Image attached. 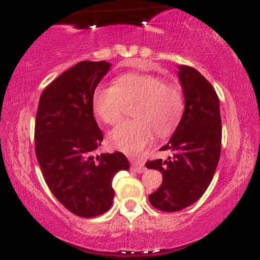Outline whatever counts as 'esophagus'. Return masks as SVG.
<instances>
[{
  "instance_id": "34e87169",
  "label": "esophagus",
  "mask_w": 260,
  "mask_h": 260,
  "mask_svg": "<svg viewBox=\"0 0 260 260\" xmlns=\"http://www.w3.org/2000/svg\"><path fill=\"white\" fill-rule=\"evenodd\" d=\"M131 169L136 173H143L145 170V167L142 162L135 161V162H133V165H131Z\"/></svg>"
}]
</instances>
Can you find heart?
<instances>
[{"instance_id":"heart-1","label":"heart","mask_w":260,"mask_h":260,"mask_svg":"<svg viewBox=\"0 0 260 260\" xmlns=\"http://www.w3.org/2000/svg\"><path fill=\"white\" fill-rule=\"evenodd\" d=\"M135 119L120 123L110 131L109 143L126 154H136L156 136H168L179 125L184 99L177 84L167 83L155 74L126 73L113 86H99L92 97L94 113L110 125L118 123L125 105L134 104Z\"/></svg>"}]
</instances>
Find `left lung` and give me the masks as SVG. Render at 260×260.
<instances>
[{
	"mask_svg": "<svg viewBox=\"0 0 260 260\" xmlns=\"http://www.w3.org/2000/svg\"><path fill=\"white\" fill-rule=\"evenodd\" d=\"M184 112L168 143L161 150L173 152L167 159L145 163L162 173V184L149 201L163 212H177L193 205L214 176L221 151V117L218 94L200 72L179 66Z\"/></svg>",
	"mask_w": 260,
	"mask_h": 260,
	"instance_id": "left-lung-1",
	"label": "left lung"
}]
</instances>
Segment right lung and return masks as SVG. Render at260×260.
Instances as JSON below:
<instances>
[{
  "label": "right lung",
  "mask_w": 260,
  "mask_h": 260,
  "mask_svg": "<svg viewBox=\"0 0 260 260\" xmlns=\"http://www.w3.org/2000/svg\"><path fill=\"white\" fill-rule=\"evenodd\" d=\"M108 61H80L42 92L35 118V154L44 179L63 207L83 218L112 205V179L129 169L119 151L92 156L103 141L93 116V92L109 72Z\"/></svg>",
  "instance_id": "1"
}]
</instances>
